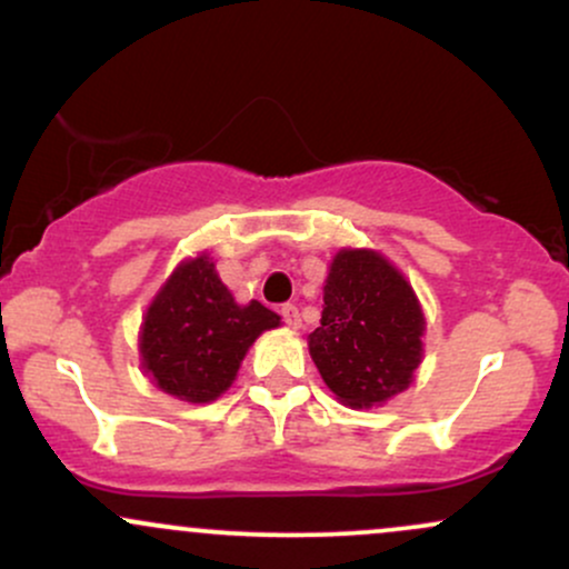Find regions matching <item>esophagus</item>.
<instances>
[{
  "label": "esophagus",
  "mask_w": 569,
  "mask_h": 569,
  "mask_svg": "<svg viewBox=\"0 0 569 569\" xmlns=\"http://www.w3.org/2000/svg\"><path fill=\"white\" fill-rule=\"evenodd\" d=\"M280 316H283V321L289 329H299V326H302V318H299L297 305H283L280 307Z\"/></svg>",
  "instance_id": "34e87169"
}]
</instances>
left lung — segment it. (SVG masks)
<instances>
[{
  "label": "left lung",
  "instance_id": "left-lung-1",
  "mask_svg": "<svg viewBox=\"0 0 569 569\" xmlns=\"http://www.w3.org/2000/svg\"><path fill=\"white\" fill-rule=\"evenodd\" d=\"M426 312L403 272L375 248H339L321 326L307 337L326 388L350 409L382 407L415 382Z\"/></svg>",
  "mask_w": 569,
  "mask_h": 569
}]
</instances>
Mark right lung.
Listing matches in <instances>:
<instances>
[{"label": "right lung", "instance_id": "add662e5", "mask_svg": "<svg viewBox=\"0 0 569 569\" xmlns=\"http://www.w3.org/2000/svg\"><path fill=\"white\" fill-rule=\"evenodd\" d=\"M280 316L251 299L234 302L206 251L173 267L141 318V369L162 393L211 403L232 388L248 348Z\"/></svg>", "mask_w": 569, "mask_h": 569}]
</instances>
